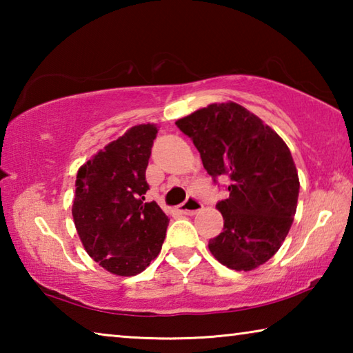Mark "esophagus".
<instances>
[{"instance_id":"34e87169","label":"esophagus","mask_w":353,"mask_h":353,"mask_svg":"<svg viewBox=\"0 0 353 353\" xmlns=\"http://www.w3.org/2000/svg\"><path fill=\"white\" fill-rule=\"evenodd\" d=\"M201 210H202V202L198 198H193V196L179 205V212L183 214H194Z\"/></svg>"}]
</instances>
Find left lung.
Here are the masks:
<instances>
[{"mask_svg":"<svg viewBox=\"0 0 353 353\" xmlns=\"http://www.w3.org/2000/svg\"><path fill=\"white\" fill-rule=\"evenodd\" d=\"M229 198L218 201L224 229L208 241L214 259L235 271L263 265L282 246L294 218L299 176L285 141L235 103L212 104L176 121ZM219 185V183H218Z\"/></svg>","mask_w":353,"mask_h":353,"instance_id":"8db88e82","label":"left lung"}]
</instances>
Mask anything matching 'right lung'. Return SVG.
Segmentation results:
<instances>
[{
  "label": "right lung",
  "mask_w": 353,
  "mask_h": 353,
  "mask_svg": "<svg viewBox=\"0 0 353 353\" xmlns=\"http://www.w3.org/2000/svg\"><path fill=\"white\" fill-rule=\"evenodd\" d=\"M157 137L140 124L81 166L73 219L92 259L117 276L145 271L160 249L170 219L155 202H145L146 168Z\"/></svg>",
  "instance_id": "1"
}]
</instances>
